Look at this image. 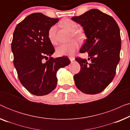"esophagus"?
I'll use <instances>...</instances> for the list:
<instances>
[{
	"label": "esophagus",
	"instance_id": "34e87169",
	"mask_svg": "<svg viewBox=\"0 0 130 130\" xmlns=\"http://www.w3.org/2000/svg\"><path fill=\"white\" fill-rule=\"evenodd\" d=\"M69 59H70L71 62H72L74 60V57H69Z\"/></svg>",
	"mask_w": 130,
	"mask_h": 130
}]
</instances>
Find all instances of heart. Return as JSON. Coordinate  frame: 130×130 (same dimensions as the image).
I'll return each mask as SVG.
<instances>
[{"instance_id":"1","label":"heart","mask_w":130,"mask_h":130,"mask_svg":"<svg viewBox=\"0 0 130 130\" xmlns=\"http://www.w3.org/2000/svg\"><path fill=\"white\" fill-rule=\"evenodd\" d=\"M62 25L64 27L66 28L72 32L73 37L79 41H82L84 38V34L80 31H76L77 28V25L74 21L70 20V19H67L62 22ZM57 26V25H54L51 26L49 28L48 31L47 36L48 38L52 44H57V38H56V31ZM79 45L78 42L75 40L72 41L69 43L62 44L59 46H58L56 48V54L58 56H73L76 51L79 48Z\"/></svg>"}]
</instances>
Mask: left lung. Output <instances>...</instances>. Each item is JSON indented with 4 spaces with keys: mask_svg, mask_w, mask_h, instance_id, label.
I'll list each match as a JSON object with an SVG mask.
<instances>
[{
    "mask_svg": "<svg viewBox=\"0 0 130 130\" xmlns=\"http://www.w3.org/2000/svg\"><path fill=\"white\" fill-rule=\"evenodd\" d=\"M72 19L83 28L87 39L80 50L86 59L77 57L80 71L74 76L76 87L83 93H101L112 80L120 61V31L111 16L92 9Z\"/></svg>",
    "mask_w": 130,
    "mask_h": 130,
    "instance_id": "left-lung-1",
    "label": "left lung"
}]
</instances>
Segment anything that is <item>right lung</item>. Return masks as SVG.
<instances>
[{"label": "right lung", "mask_w": 130, "mask_h": 130, "mask_svg": "<svg viewBox=\"0 0 130 130\" xmlns=\"http://www.w3.org/2000/svg\"><path fill=\"white\" fill-rule=\"evenodd\" d=\"M58 21V18L34 13L19 23L14 31L11 44L14 66L21 84L34 95L52 92L57 86V71L70 63L67 56L51 57L55 50L47 33Z\"/></svg>", "instance_id": "right-lung-1"}]
</instances>
